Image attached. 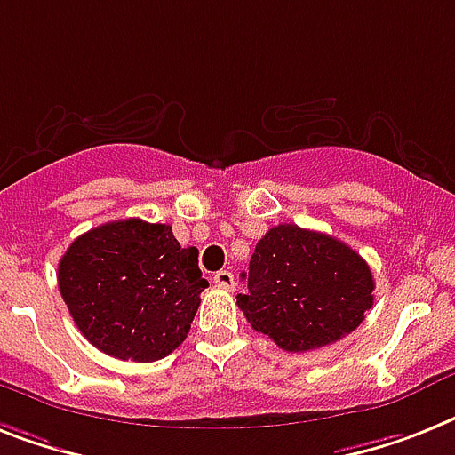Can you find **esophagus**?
<instances>
[{"label":"esophagus","instance_id":"1","mask_svg":"<svg viewBox=\"0 0 455 455\" xmlns=\"http://www.w3.org/2000/svg\"><path fill=\"white\" fill-rule=\"evenodd\" d=\"M212 283H215L217 287H221V290H228V291L235 287V278L231 271H217L215 278H212Z\"/></svg>","mask_w":455,"mask_h":455}]
</instances>
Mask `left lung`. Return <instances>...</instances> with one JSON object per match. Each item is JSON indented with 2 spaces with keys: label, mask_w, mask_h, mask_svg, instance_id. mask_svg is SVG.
Returning a JSON list of instances; mask_svg holds the SVG:
<instances>
[{
  "label": "left lung",
  "mask_w": 455,
  "mask_h": 455,
  "mask_svg": "<svg viewBox=\"0 0 455 455\" xmlns=\"http://www.w3.org/2000/svg\"><path fill=\"white\" fill-rule=\"evenodd\" d=\"M240 311L290 353L323 348L360 327L374 304V275L334 235L297 224L273 227L254 247Z\"/></svg>",
  "instance_id": "8db88e82"
}]
</instances>
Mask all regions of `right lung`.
<instances>
[{
	"label": "right lung",
	"instance_id": "add662e5",
	"mask_svg": "<svg viewBox=\"0 0 455 455\" xmlns=\"http://www.w3.org/2000/svg\"><path fill=\"white\" fill-rule=\"evenodd\" d=\"M58 287L95 348L154 362L187 339L208 280L198 250L180 245L172 227L131 217L74 240L58 264Z\"/></svg>",
	"mask_w": 455,
	"mask_h": 455
}]
</instances>
